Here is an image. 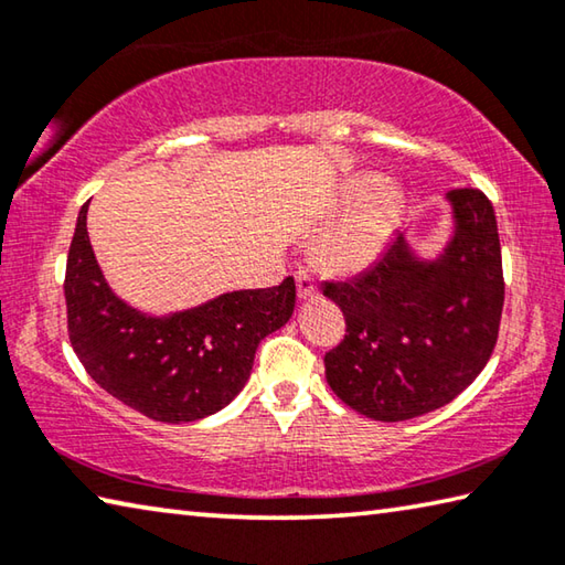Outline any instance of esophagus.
Returning a JSON list of instances; mask_svg holds the SVG:
<instances>
[{
	"label": "esophagus",
	"mask_w": 565,
	"mask_h": 565,
	"mask_svg": "<svg viewBox=\"0 0 565 565\" xmlns=\"http://www.w3.org/2000/svg\"><path fill=\"white\" fill-rule=\"evenodd\" d=\"M296 291H299V299H311L317 296V281L309 271H296Z\"/></svg>",
	"instance_id": "esophagus-1"
}]
</instances>
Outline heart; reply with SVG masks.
I'll return each mask as SVG.
<instances>
[{"label": "heart", "mask_w": 565, "mask_h": 565, "mask_svg": "<svg viewBox=\"0 0 565 565\" xmlns=\"http://www.w3.org/2000/svg\"><path fill=\"white\" fill-rule=\"evenodd\" d=\"M379 186V179H361L353 186V199H363ZM396 222V194L381 189L366 206L351 214L347 222L333 226L321 236L317 246L319 264L337 274H353L366 269L384 252Z\"/></svg>", "instance_id": "b5f03b06"}]
</instances>
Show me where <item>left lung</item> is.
<instances>
[{
    "label": "left lung",
    "mask_w": 565,
    "mask_h": 565,
    "mask_svg": "<svg viewBox=\"0 0 565 565\" xmlns=\"http://www.w3.org/2000/svg\"><path fill=\"white\" fill-rule=\"evenodd\" d=\"M454 238L420 262L396 234L351 281H327L347 337L323 356L343 404L374 420L424 416L454 401L489 363L503 311L495 214L483 191H448Z\"/></svg>",
    "instance_id": "8db88e82"
}]
</instances>
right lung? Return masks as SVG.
<instances>
[{
    "label": "right lung",
    "instance_id": "1",
    "mask_svg": "<svg viewBox=\"0 0 565 565\" xmlns=\"http://www.w3.org/2000/svg\"><path fill=\"white\" fill-rule=\"evenodd\" d=\"M87 206L76 218L64 276L66 329L87 374L121 404L164 424L199 420L232 404L252 374L256 347L291 319V276L271 289L232 291L171 317H147L104 281Z\"/></svg>",
    "mask_w": 565,
    "mask_h": 565
}]
</instances>
